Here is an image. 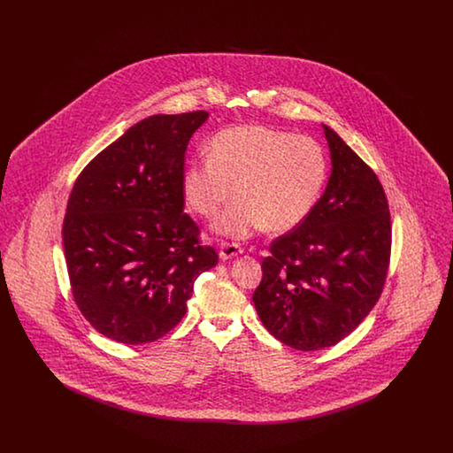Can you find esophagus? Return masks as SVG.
Masks as SVG:
<instances>
[{
    "mask_svg": "<svg viewBox=\"0 0 453 453\" xmlns=\"http://www.w3.org/2000/svg\"><path fill=\"white\" fill-rule=\"evenodd\" d=\"M239 253H242V248L236 242H222L219 250V258L226 261V259L234 258Z\"/></svg>",
    "mask_w": 453,
    "mask_h": 453,
    "instance_id": "obj_1",
    "label": "esophagus"
}]
</instances>
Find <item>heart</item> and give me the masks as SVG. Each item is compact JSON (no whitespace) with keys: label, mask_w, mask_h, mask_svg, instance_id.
I'll use <instances>...</instances> for the list:
<instances>
[{"label":"heart","mask_w":453,"mask_h":453,"mask_svg":"<svg viewBox=\"0 0 453 453\" xmlns=\"http://www.w3.org/2000/svg\"><path fill=\"white\" fill-rule=\"evenodd\" d=\"M327 173V154L316 139L268 126H237L217 132L209 156L185 166L181 188L203 217L214 216L236 194L212 229L244 239L261 227L283 233L299 226L316 207Z\"/></svg>","instance_id":"b5f03b06"}]
</instances>
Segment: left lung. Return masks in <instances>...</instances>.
<instances>
[{
	"instance_id": "8db88e82",
	"label": "left lung",
	"mask_w": 453,
	"mask_h": 453,
	"mask_svg": "<svg viewBox=\"0 0 453 453\" xmlns=\"http://www.w3.org/2000/svg\"><path fill=\"white\" fill-rule=\"evenodd\" d=\"M331 174L301 224L277 237L253 294L263 326L283 345H336L382 294L390 258V212L377 178L327 126Z\"/></svg>"
}]
</instances>
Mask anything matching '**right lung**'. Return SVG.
<instances>
[{
  "label": "right lung",
  "instance_id": "obj_1",
  "mask_svg": "<svg viewBox=\"0 0 453 453\" xmlns=\"http://www.w3.org/2000/svg\"><path fill=\"white\" fill-rule=\"evenodd\" d=\"M209 113L152 115L96 154L67 200L63 248L73 297L124 345L151 343L187 312L196 277L217 265L183 212L187 146Z\"/></svg>",
  "mask_w": 453,
  "mask_h": 453
}]
</instances>
